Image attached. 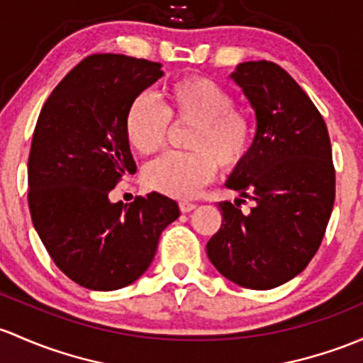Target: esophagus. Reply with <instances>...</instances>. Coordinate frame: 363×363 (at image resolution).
Segmentation results:
<instances>
[{"label": "esophagus", "mask_w": 363, "mask_h": 363, "mask_svg": "<svg viewBox=\"0 0 363 363\" xmlns=\"http://www.w3.org/2000/svg\"><path fill=\"white\" fill-rule=\"evenodd\" d=\"M194 208H196V205L193 203V201H186V200H182V201H179V211L181 212H191V211H194Z\"/></svg>", "instance_id": "1"}]
</instances>
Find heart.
<instances>
[{
  "label": "heart",
  "mask_w": 363,
  "mask_h": 363,
  "mask_svg": "<svg viewBox=\"0 0 363 363\" xmlns=\"http://www.w3.org/2000/svg\"><path fill=\"white\" fill-rule=\"evenodd\" d=\"M162 106L147 94L137 95L125 116V137L139 155L165 144L172 123H193L189 152H167L144 169L147 188L172 198H191L212 181L217 167L235 170L252 146L249 114L235 108L231 91L205 76L177 79L162 90Z\"/></svg>",
  "instance_id": "obj_1"
}]
</instances>
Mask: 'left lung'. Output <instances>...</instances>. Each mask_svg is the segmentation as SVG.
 Returning <instances> with one entry per match:
<instances>
[{
	"instance_id": "8db88e82",
	"label": "left lung",
	"mask_w": 363,
	"mask_h": 363,
	"mask_svg": "<svg viewBox=\"0 0 363 363\" xmlns=\"http://www.w3.org/2000/svg\"><path fill=\"white\" fill-rule=\"evenodd\" d=\"M231 78L257 120L252 147L226 186L254 201L249 213L220 201V230L207 255L240 287L268 291L292 280L325 235L335 198L329 132L316 106L284 67L250 60Z\"/></svg>"
}]
</instances>
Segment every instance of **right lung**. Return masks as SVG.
<instances>
[{
	"instance_id": "add662e5",
	"label": "right lung",
	"mask_w": 363,
	"mask_h": 363,
	"mask_svg": "<svg viewBox=\"0 0 363 363\" xmlns=\"http://www.w3.org/2000/svg\"><path fill=\"white\" fill-rule=\"evenodd\" d=\"M162 64L91 53L45 102L28 162L34 230L57 268L90 291H116L152 262L162 231L179 217L160 193L111 203L109 193L137 165L125 137L132 101Z\"/></svg>"
}]
</instances>
